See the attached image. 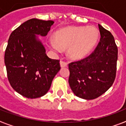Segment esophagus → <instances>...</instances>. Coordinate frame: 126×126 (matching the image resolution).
<instances>
[{
  "label": "esophagus",
  "instance_id": "34e87169",
  "mask_svg": "<svg viewBox=\"0 0 126 126\" xmlns=\"http://www.w3.org/2000/svg\"><path fill=\"white\" fill-rule=\"evenodd\" d=\"M60 65H61V67H67V63H66V62H65V61H61Z\"/></svg>",
  "mask_w": 126,
  "mask_h": 126
}]
</instances>
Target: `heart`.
Returning <instances> with one entry per match:
<instances>
[{"label": "heart", "mask_w": 126, "mask_h": 126, "mask_svg": "<svg viewBox=\"0 0 126 126\" xmlns=\"http://www.w3.org/2000/svg\"><path fill=\"white\" fill-rule=\"evenodd\" d=\"M98 38V31L94 27H70L57 31L55 39L49 41V45L55 52L67 48L69 58L79 60L92 52Z\"/></svg>", "instance_id": "heart-1"}]
</instances>
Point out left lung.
Instances as JSON below:
<instances>
[{
	"label": "left lung",
	"instance_id": "8db88e82",
	"mask_svg": "<svg viewBox=\"0 0 126 126\" xmlns=\"http://www.w3.org/2000/svg\"><path fill=\"white\" fill-rule=\"evenodd\" d=\"M100 41L89 56L69 64V83L73 94L87 100L98 97L110 89L116 74L118 47L114 37L98 25Z\"/></svg>",
	"mask_w": 126,
	"mask_h": 126
}]
</instances>
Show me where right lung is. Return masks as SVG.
<instances>
[{"mask_svg":"<svg viewBox=\"0 0 126 126\" xmlns=\"http://www.w3.org/2000/svg\"><path fill=\"white\" fill-rule=\"evenodd\" d=\"M53 20L32 18L13 31L4 54L8 79L16 92L27 98L41 97L50 89L61 69L59 61L47 55L37 35L45 37Z\"/></svg>","mask_w":126,"mask_h":126,"instance_id":"add662e5","label":"right lung"}]
</instances>
